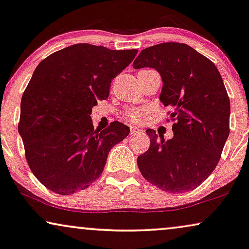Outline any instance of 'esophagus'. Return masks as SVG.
<instances>
[{
  "label": "esophagus",
  "mask_w": 249,
  "mask_h": 249,
  "mask_svg": "<svg viewBox=\"0 0 249 249\" xmlns=\"http://www.w3.org/2000/svg\"><path fill=\"white\" fill-rule=\"evenodd\" d=\"M141 132H142V130H140V128H137V127H134V126L131 127V134L132 135L139 134V133H141Z\"/></svg>",
  "instance_id": "1"
}]
</instances>
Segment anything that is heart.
<instances>
[{
    "mask_svg": "<svg viewBox=\"0 0 249 249\" xmlns=\"http://www.w3.org/2000/svg\"><path fill=\"white\" fill-rule=\"evenodd\" d=\"M125 116H126L132 123H141L144 118V110L139 108L128 109L127 111L125 112Z\"/></svg>",
    "mask_w": 249,
    "mask_h": 249,
    "instance_id": "b5f03b06",
    "label": "heart"
}]
</instances>
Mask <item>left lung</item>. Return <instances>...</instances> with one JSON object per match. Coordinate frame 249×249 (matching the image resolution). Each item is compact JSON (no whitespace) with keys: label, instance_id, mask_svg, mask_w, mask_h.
Returning a JSON list of instances; mask_svg holds the SVG:
<instances>
[{"label":"left lung","instance_id":"1","mask_svg":"<svg viewBox=\"0 0 249 249\" xmlns=\"http://www.w3.org/2000/svg\"><path fill=\"white\" fill-rule=\"evenodd\" d=\"M133 68L159 71L160 100L175 122L170 140L146 131L150 146L138 157L141 175L169 193L194 190L215 170L230 134V100L221 73L209 58L178 42L141 50Z\"/></svg>","mask_w":249,"mask_h":249}]
</instances>
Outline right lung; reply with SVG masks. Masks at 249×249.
<instances>
[{
    "label": "right lung",
    "mask_w": 249,
    "mask_h": 249,
    "mask_svg": "<svg viewBox=\"0 0 249 249\" xmlns=\"http://www.w3.org/2000/svg\"><path fill=\"white\" fill-rule=\"evenodd\" d=\"M137 53L77 43L39 63L21 97L18 132L28 166L48 190L69 195L87 188L130 133L119 122L94 130L89 115Z\"/></svg>",
    "instance_id": "obj_1"
}]
</instances>
